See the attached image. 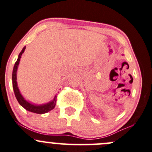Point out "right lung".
<instances>
[{
	"label": "right lung",
	"mask_w": 152,
	"mask_h": 152,
	"mask_svg": "<svg viewBox=\"0 0 152 152\" xmlns=\"http://www.w3.org/2000/svg\"><path fill=\"white\" fill-rule=\"evenodd\" d=\"M25 47H24L22 49V52H20V55H19L18 59L16 61L15 64H14V69H13V72H12V85H13V89H14V95H15L16 98H17V101L19 102L20 105L23 107L24 108H25L28 111H30V112H33L36 113V114H45V113L48 112V111H51V110L53 109L55 107L56 105V97H55L52 101H51L50 103H47V104L44 105H35L31 104V103H28L27 100H25L24 99V97L22 96V95L20 94V91H19L18 87H17V67H18L19 63H20V58H21V56L23 52H25Z\"/></svg>",
	"instance_id": "obj_1"
}]
</instances>
